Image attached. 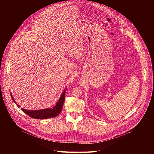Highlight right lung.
Returning <instances> with one entry per match:
<instances>
[{
	"label": "right lung",
	"mask_w": 154,
	"mask_h": 154,
	"mask_svg": "<svg viewBox=\"0 0 154 154\" xmlns=\"http://www.w3.org/2000/svg\"><path fill=\"white\" fill-rule=\"evenodd\" d=\"M66 89H65L64 90V91L62 93L58 102L56 103V106L54 107H53V108L38 110H28L21 109V110L26 114L29 116V117H31L33 119H50V118H53V117H56L60 114V112H61V110L62 109L63 103L65 101ZM11 97H12L13 101L15 103H17L15 102V101L14 100L11 93ZM17 106L18 107H20L18 104H17Z\"/></svg>",
	"instance_id": "1"
}]
</instances>
